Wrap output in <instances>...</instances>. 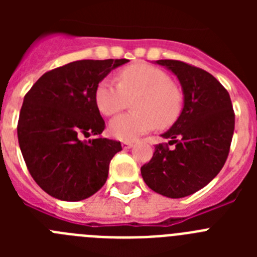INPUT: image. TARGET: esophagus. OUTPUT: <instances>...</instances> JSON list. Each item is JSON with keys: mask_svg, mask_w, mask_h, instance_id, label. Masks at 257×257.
<instances>
[{"mask_svg": "<svg viewBox=\"0 0 257 257\" xmlns=\"http://www.w3.org/2000/svg\"><path fill=\"white\" fill-rule=\"evenodd\" d=\"M134 145L133 142H122V148L123 149H130Z\"/></svg>", "mask_w": 257, "mask_h": 257, "instance_id": "1", "label": "esophagus"}]
</instances>
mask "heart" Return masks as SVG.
<instances>
[{"label": "heart", "instance_id": "b5f03b06", "mask_svg": "<svg viewBox=\"0 0 257 257\" xmlns=\"http://www.w3.org/2000/svg\"><path fill=\"white\" fill-rule=\"evenodd\" d=\"M131 99L134 112L118 115L109 124V133L119 140H134L156 126L171 127L183 112L180 86L151 64L128 65L118 73V83L106 78L95 90V104L105 115L123 110Z\"/></svg>", "mask_w": 257, "mask_h": 257}]
</instances>
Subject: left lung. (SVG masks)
I'll return each mask as SVG.
<instances>
[{
	"instance_id": "left-lung-1",
	"label": "left lung",
	"mask_w": 257,
	"mask_h": 257,
	"mask_svg": "<svg viewBox=\"0 0 257 257\" xmlns=\"http://www.w3.org/2000/svg\"><path fill=\"white\" fill-rule=\"evenodd\" d=\"M157 63L178 76L184 108L162 135L170 142L156 145L142 176L158 194L183 198L206 187L222 169L234 133V110L226 88L208 72L180 60Z\"/></svg>"
}]
</instances>
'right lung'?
I'll use <instances>...</instances> for the list:
<instances>
[{
    "label": "right lung",
    "instance_id": "obj_1",
    "mask_svg": "<svg viewBox=\"0 0 257 257\" xmlns=\"http://www.w3.org/2000/svg\"><path fill=\"white\" fill-rule=\"evenodd\" d=\"M127 59L77 60L49 70L24 96L18 140L32 178L47 194L81 201L105 184L121 143L105 139L95 104L101 79ZM95 138L82 141V137Z\"/></svg>",
    "mask_w": 257,
    "mask_h": 257
}]
</instances>
